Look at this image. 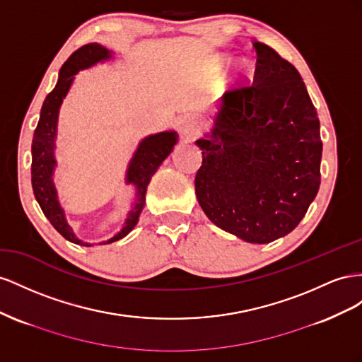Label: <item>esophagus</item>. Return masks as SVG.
<instances>
[{"label": "esophagus", "mask_w": 362, "mask_h": 362, "mask_svg": "<svg viewBox=\"0 0 362 362\" xmlns=\"http://www.w3.org/2000/svg\"><path fill=\"white\" fill-rule=\"evenodd\" d=\"M202 121L194 115H185L180 121V133L185 141H194L200 135Z\"/></svg>", "instance_id": "esophagus-1"}]
</instances>
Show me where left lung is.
<instances>
[{
    "instance_id": "8db88e82",
    "label": "left lung",
    "mask_w": 362,
    "mask_h": 362,
    "mask_svg": "<svg viewBox=\"0 0 362 362\" xmlns=\"http://www.w3.org/2000/svg\"><path fill=\"white\" fill-rule=\"evenodd\" d=\"M253 47V83L226 92L212 133L197 141L195 194L220 229L267 244L294 230L315 199L323 144L298 71L268 45Z\"/></svg>"
}]
</instances>
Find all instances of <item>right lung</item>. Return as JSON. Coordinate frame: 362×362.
I'll return each mask as SVG.
<instances>
[{"label":"right lung","mask_w":362,"mask_h":362,"mask_svg":"<svg viewBox=\"0 0 362 362\" xmlns=\"http://www.w3.org/2000/svg\"><path fill=\"white\" fill-rule=\"evenodd\" d=\"M109 57L110 51L98 44L83 45L68 57V60L60 68L56 88L47 95L42 109H40V118L32 142V187L40 209H42L48 221L53 224L54 229L65 240L88 247L89 244L77 240L76 235L72 233V229L65 220L64 209L60 208L57 202V194L53 185V170L56 167V159L53 153L54 138L57 130L59 107L62 101H64L66 92L69 90L72 80H74V74H77L80 69L89 68L97 64V62L106 60ZM175 142H177L175 132H162L158 133V135L147 136L139 144L135 156L130 160L126 179L127 183H133L138 189L135 208L130 211L129 218L126 220V226L122 227V230L113 236V238H110L107 244L124 238L136 226L139 214L144 204H146V192L151 175L156 173L159 165L171 153Z\"/></svg>","instance_id":"1"}]
</instances>
